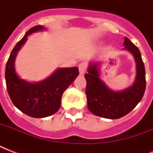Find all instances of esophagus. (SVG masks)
<instances>
[{"label":"esophagus","instance_id":"1","mask_svg":"<svg viewBox=\"0 0 153 153\" xmlns=\"http://www.w3.org/2000/svg\"><path fill=\"white\" fill-rule=\"evenodd\" d=\"M86 69H87V65H86V62H81L80 64L79 65V70L80 74H84L85 72L86 71Z\"/></svg>","mask_w":153,"mask_h":153}]
</instances>
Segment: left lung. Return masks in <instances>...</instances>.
Segmentation results:
<instances>
[{
  "label": "left lung",
  "mask_w": 153,
  "mask_h": 153,
  "mask_svg": "<svg viewBox=\"0 0 153 153\" xmlns=\"http://www.w3.org/2000/svg\"><path fill=\"white\" fill-rule=\"evenodd\" d=\"M125 49L132 53L137 63V77L133 86L121 92L107 87L99 78L98 65L94 63L85 74L86 94L88 109L96 116L118 119L131 112L142 99L146 87L145 65L139 49L128 38L125 37Z\"/></svg>",
  "instance_id": "obj_1"
}]
</instances>
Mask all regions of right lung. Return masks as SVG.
Segmentation results:
<instances>
[{
  "mask_svg": "<svg viewBox=\"0 0 153 153\" xmlns=\"http://www.w3.org/2000/svg\"><path fill=\"white\" fill-rule=\"evenodd\" d=\"M43 29L42 25H37L26 32L13 49L5 67L6 86L13 103L24 114L37 118L51 116L59 110L62 94L79 74L76 67L60 68L37 83L27 82L17 76L14 67L17 51L26 42L28 35Z\"/></svg>",
  "mask_w": 153,
  "mask_h": 153,
  "instance_id": "1",
  "label": "right lung"
}]
</instances>
